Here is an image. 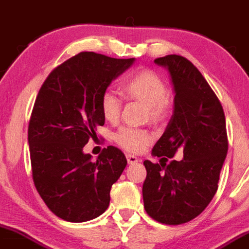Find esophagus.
I'll return each instance as SVG.
<instances>
[{
    "mask_svg": "<svg viewBox=\"0 0 249 249\" xmlns=\"http://www.w3.org/2000/svg\"><path fill=\"white\" fill-rule=\"evenodd\" d=\"M125 158H127L128 164H135V162L139 161L138 158H136L135 156H132V154H127V156H125Z\"/></svg>",
    "mask_w": 249,
    "mask_h": 249,
    "instance_id": "34e87169",
    "label": "esophagus"
}]
</instances>
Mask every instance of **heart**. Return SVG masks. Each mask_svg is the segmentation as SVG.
Instances as JSON below:
<instances>
[{"label":"heart","mask_w":249,"mask_h":249,"mask_svg":"<svg viewBox=\"0 0 249 249\" xmlns=\"http://www.w3.org/2000/svg\"><path fill=\"white\" fill-rule=\"evenodd\" d=\"M122 93L128 100H136L146 104L147 117L153 124L166 119L170 101L166 97L167 87L164 79L151 70H142L128 77L121 85ZM101 111L109 122H116L121 114V100L113 91H104L100 101ZM115 142L132 153H139L148 145L151 134L141 128H121L114 135Z\"/></svg>","instance_id":"1"}]
</instances>
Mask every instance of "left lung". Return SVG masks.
Masks as SVG:
<instances>
[{"instance_id":"1","label":"left lung","mask_w":249,"mask_h":249,"mask_svg":"<svg viewBox=\"0 0 249 249\" xmlns=\"http://www.w3.org/2000/svg\"><path fill=\"white\" fill-rule=\"evenodd\" d=\"M154 63L170 72L175 107L152 154L167 161L165 156L173 158L180 149L183 159L143 161V205L152 218L176 226L197 217L217 191L228 152L226 117L217 96L191 61L170 54Z\"/></svg>"}]
</instances>
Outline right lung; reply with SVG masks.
I'll return each instance as SVG.
<instances>
[{
    "label": "right lung",
    "instance_id": "add662e5",
    "mask_svg": "<svg viewBox=\"0 0 249 249\" xmlns=\"http://www.w3.org/2000/svg\"><path fill=\"white\" fill-rule=\"evenodd\" d=\"M134 60L81 52L57 66L40 88L28 125L32 175L40 197L63 220L85 222L108 209L111 185L127 159L108 146L92 161L83 147L104 124L101 96Z\"/></svg>",
    "mask_w": 249,
    "mask_h": 249
}]
</instances>
